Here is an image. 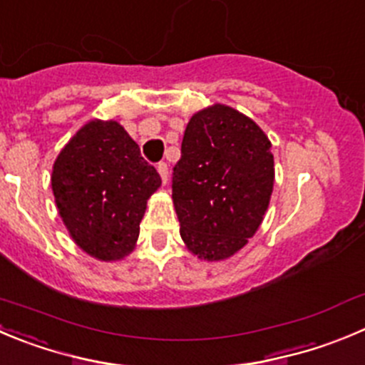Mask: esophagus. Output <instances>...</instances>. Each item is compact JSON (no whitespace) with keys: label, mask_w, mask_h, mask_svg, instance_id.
I'll list each match as a JSON object with an SVG mask.
<instances>
[{"label":"esophagus","mask_w":365,"mask_h":365,"mask_svg":"<svg viewBox=\"0 0 365 365\" xmlns=\"http://www.w3.org/2000/svg\"><path fill=\"white\" fill-rule=\"evenodd\" d=\"M158 172H159V175H161L163 185H166V182H168V165H166L165 161L158 163Z\"/></svg>","instance_id":"34e87169"}]
</instances>
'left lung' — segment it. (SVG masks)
I'll list each match as a JSON object with an SVG mask.
<instances>
[{"label": "left lung", "instance_id": "left-lung-1", "mask_svg": "<svg viewBox=\"0 0 365 365\" xmlns=\"http://www.w3.org/2000/svg\"><path fill=\"white\" fill-rule=\"evenodd\" d=\"M274 186V158L262 128L227 106L193 114L173 166L180 237L207 262L240 251L259 227Z\"/></svg>", "mask_w": 365, "mask_h": 365}]
</instances>
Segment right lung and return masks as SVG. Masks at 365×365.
<instances>
[{
    "label": "right lung",
    "instance_id": "right-lung-1",
    "mask_svg": "<svg viewBox=\"0 0 365 365\" xmlns=\"http://www.w3.org/2000/svg\"><path fill=\"white\" fill-rule=\"evenodd\" d=\"M158 170L116 121H89L62 148L51 173L58 213L73 240L95 258L120 259L134 249Z\"/></svg>",
    "mask_w": 365,
    "mask_h": 365
}]
</instances>
